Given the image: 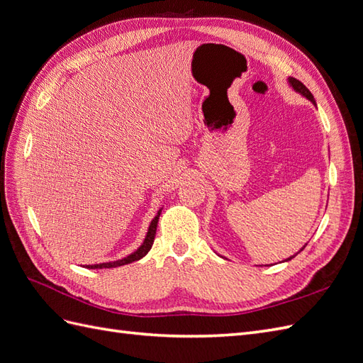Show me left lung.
<instances>
[{"label":"left lung","instance_id":"obj_1","mask_svg":"<svg viewBox=\"0 0 363 363\" xmlns=\"http://www.w3.org/2000/svg\"><path fill=\"white\" fill-rule=\"evenodd\" d=\"M289 83L292 84V87H294V89H295L296 92H300V94H301V95H304L306 98H309V100H311L313 104H316V103H315V98H313V95L311 94V91L307 89V87H306V86H304V84H303L300 80L292 79V77H291V79H289ZM303 248H304V247H303ZM303 248H301L300 251H303ZM292 257H294V256H292ZM292 257H289L288 260H291Z\"/></svg>","mask_w":363,"mask_h":363}]
</instances>
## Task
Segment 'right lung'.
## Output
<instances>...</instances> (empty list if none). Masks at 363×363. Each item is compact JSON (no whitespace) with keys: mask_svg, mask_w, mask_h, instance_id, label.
<instances>
[{"mask_svg":"<svg viewBox=\"0 0 363 363\" xmlns=\"http://www.w3.org/2000/svg\"><path fill=\"white\" fill-rule=\"evenodd\" d=\"M160 212H157V215L155 216V219H152L151 224H150V228H148V233L145 236V240L144 244H142L135 252H131L130 256L121 259V260H116V262H107V263H98V265H86V268L89 269H103V268H116V267H123V265H127V263H131V262H136L139 259L144 257L147 252L151 250L152 247V242H155V236H156V230H157V223H159V216H160Z\"/></svg>","mask_w":363,"mask_h":363,"instance_id":"obj_1","label":"right lung"}]
</instances>
